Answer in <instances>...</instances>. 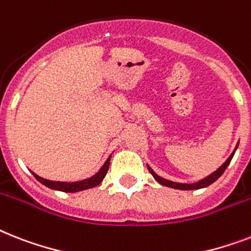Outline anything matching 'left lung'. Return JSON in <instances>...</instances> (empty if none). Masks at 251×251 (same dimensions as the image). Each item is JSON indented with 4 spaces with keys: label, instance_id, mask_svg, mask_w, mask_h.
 Masks as SVG:
<instances>
[{
    "label": "left lung",
    "instance_id": "left-lung-1",
    "mask_svg": "<svg viewBox=\"0 0 251 251\" xmlns=\"http://www.w3.org/2000/svg\"><path fill=\"white\" fill-rule=\"evenodd\" d=\"M236 148H237V147H236ZM233 154H235V152H233V153H232L231 156L228 157V160L226 161L225 164L222 165L221 168L218 169L217 172H214L213 174L209 175L207 178L202 179V180H200V182H197V183H193V184H182V183L170 182V180H166V179L158 176V175L156 174V173H154L153 170L150 168V166H148V170H150L151 174L153 175V178L156 179V180H157L160 184L166 185V187H172V188H176V189H184V191H191V189H200V188H203V187H207V185H210L211 183L215 182V180H217V179L219 178V176H221L223 173H225V170L227 169V166L229 165V162H231L232 157H233Z\"/></svg>",
    "mask_w": 251,
    "mask_h": 251
}]
</instances>
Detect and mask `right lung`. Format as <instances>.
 <instances>
[{"instance_id":"add662e5","label":"right lung","mask_w":251,"mask_h":251,"mask_svg":"<svg viewBox=\"0 0 251 251\" xmlns=\"http://www.w3.org/2000/svg\"><path fill=\"white\" fill-rule=\"evenodd\" d=\"M109 161L111 157L105 161V164L103 165V168L97 173V174L91 176L89 179H85V180H81V182H75V183H64V182H51V180H48V179H44L38 176V175L33 174L34 178L37 179L38 182H41L44 185L49 187L51 189H58V191H62V192H78V191H83V189L93 188L95 185L100 184L101 180L104 179L105 174L108 172V168H109Z\"/></svg>"}]
</instances>
